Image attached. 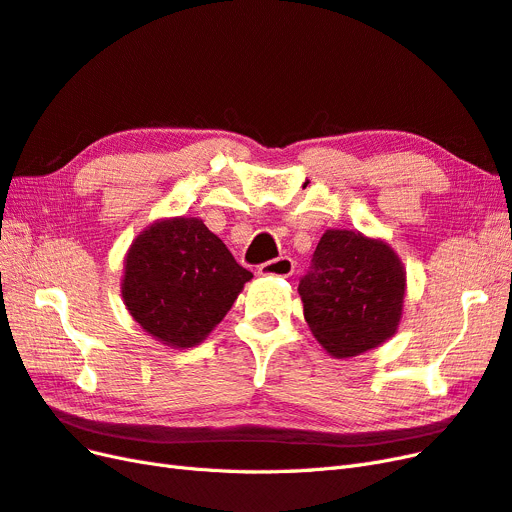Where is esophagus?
I'll return each mask as SVG.
<instances>
[{"mask_svg": "<svg viewBox=\"0 0 512 512\" xmlns=\"http://www.w3.org/2000/svg\"><path fill=\"white\" fill-rule=\"evenodd\" d=\"M294 273V262L286 256L265 262L258 267V275H277V277H290Z\"/></svg>", "mask_w": 512, "mask_h": 512, "instance_id": "34e87169", "label": "esophagus"}]
</instances>
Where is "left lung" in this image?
Masks as SVG:
<instances>
[{
  "instance_id": "1",
  "label": "left lung",
  "mask_w": 512,
  "mask_h": 512,
  "mask_svg": "<svg viewBox=\"0 0 512 512\" xmlns=\"http://www.w3.org/2000/svg\"><path fill=\"white\" fill-rule=\"evenodd\" d=\"M303 316L339 359L378 348L404 312L406 269L389 243L356 230H327L301 277Z\"/></svg>"
}]
</instances>
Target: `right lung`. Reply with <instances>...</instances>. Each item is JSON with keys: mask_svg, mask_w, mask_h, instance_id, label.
<instances>
[{"mask_svg": "<svg viewBox=\"0 0 512 512\" xmlns=\"http://www.w3.org/2000/svg\"><path fill=\"white\" fill-rule=\"evenodd\" d=\"M252 273L198 218L147 226L126 256L121 297L132 318L173 348H192L218 327Z\"/></svg>", "mask_w": 512, "mask_h": 512, "instance_id": "1", "label": "right lung"}]
</instances>
